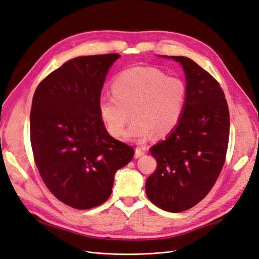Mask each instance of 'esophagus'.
I'll return each mask as SVG.
<instances>
[{
  "instance_id": "34e87169",
  "label": "esophagus",
  "mask_w": 259,
  "mask_h": 259,
  "mask_svg": "<svg viewBox=\"0 0 259 259\" xmlns=\"http://www.w3.org/2000/svg\"><path fill=\"white\" fill-rule=\"evenodd\" d=\"M145 153H146V152H145V148H136L135 155H134L135 159L140 158V156H143Z\"/></svg>"
}]
</instances>
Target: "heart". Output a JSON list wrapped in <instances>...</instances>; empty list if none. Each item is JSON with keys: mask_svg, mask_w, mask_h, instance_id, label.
<instances>
[{"mask_svg": "<svg viewBox=\"0 0 259 259\" xmlns=\"http://www.w3.org/2000/svg\"><path fill=\"white\" fill-rule=\"evenodd\" d=\"M111 95H101L98 112L109 134L122 136L130 114L134 122L125 137L144 142L152 135L165 136L182 119L187 85L174 75H165L153 67L136 66L117 73L111 83Z\"/></svg>", "mask_w": 259, "mask_h": 259, "instance_id": "b5f03b06", "label": "heart"}]
</instances>
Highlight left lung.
<instances>
[{
	"label": "left lung",
	"instance_id": "8db88e82",
	"mask_svg": "<svg viewBox=\"0 0 259 259\" xmlns=\"http://www.w3.org/2000/svg\"><path fill=\"white\" fill-rule=\"evenodd\" d=\"M162 57L182 65L187 100L177 126L150 149L158 166L147 179L146 193L154 205L179 213L204 199L221 174L229 142V109L221 85L197 62Z\"/></svg>",
	"mask_w": 259,
	"mask_h": 259
}]
</instances>
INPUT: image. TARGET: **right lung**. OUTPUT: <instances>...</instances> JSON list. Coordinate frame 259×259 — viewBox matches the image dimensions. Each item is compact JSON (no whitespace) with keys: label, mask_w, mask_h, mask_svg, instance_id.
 <instances>
[{"label":"right lung","mask_w":259,"mask_h":259,"mask_svg":"<svg viewBox=\"0 0 259 259\" xmlns=\"http://www.w3.org/2000/svg\"><path fill=\"white\" fill-rule=\"evenodd\" d=\"M119 54L76 57L38 84L30 112V139L44 184L76 209L105 203L115 171L128 164L134 148L108 134L98 99Z\"/></svg>","instance_id":"1"}]
</instances>
